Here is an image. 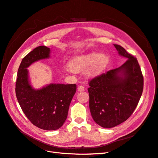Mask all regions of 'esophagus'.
<instances>
[{
  "label": "esophagus",
  "instance_id": "34e87169",
  "mask_svg": "<svg viewBox=\"0 0 158 158\" xmlns=\"http://www.w3.org/2000/svg\"><path fill=\"white\" fill-rule=\"evenodd\" d=\"M77 89H78V92H83V91L85 90L84 87L83 86V85H78Z\"/></svg>",
  "mask_w": 158,
  "mask_h": 158
}]
</instances>
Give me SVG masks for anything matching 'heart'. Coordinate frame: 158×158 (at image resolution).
Segmentation results:
<instances>
[{"label": "heart", "instance_id": "1", "mask_svg": "<svg viewBox=\"0 0 158 158\" xmlns=\"http://www.w3.org/2000/svg\"><path fill=\"white\" fill-rule=\"evenodd\" d=\"M110 57L106 52L93 51L88 54L73 57L69 63L71 71L79 73L85 70L89 78H95L101 75L107 67Z\"/></svg>", "mask_w": 158, "mask_h": 158}]
</instances>
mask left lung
<instances>
[{"instance_id": "left-lung-1", "label": "left lung", "mask_w": 158, "mask_h": 158, "mask_svg": "<svg viewBox=\"0 0 158 158\" xmlns=\"http://www.w3.org/2000/svg\"><path fill=\"white\" fill-rule=\"evenodd\" d=\"M118 55L127 60L90 81L89 106L94 121L103 128L125 122L135 111L142 94L144 79L136 58L123 47L114 44Z\"/></svg>"}]
</instances>
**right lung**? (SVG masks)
I'll use <instances>...</instances> for the list:
<instances>
[{
  "instance_id": "right-lung-1",
  "label": "right lung",
  "mask_w": 158,
  "mask_h": 158,
  "mask_svg": "<svg viewBox=\"0 0 158 158\" xmlns=\"http://www.w3.org/2000/svg\"><path fill=\"white\" fill-rule=\"evenodd\" d=\"M51 49L39 46L29 52L19 66L16 83L18 102L27 118L37 127L55 131L67 118L76 84H50L40 89L32 86L27 68L35 62L50 58Z\"/></svg>"
}]
</instances>
